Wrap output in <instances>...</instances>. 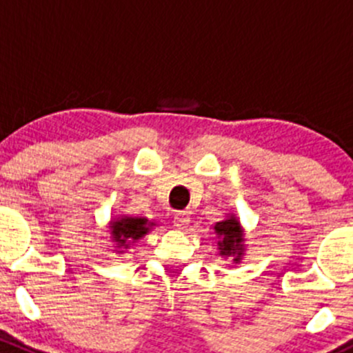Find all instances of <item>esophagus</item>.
Returning a JSON list of instances; mask_svg holds the SVG:
<instances>
[{
	"mask_svg": "<svg viewBox=\"0 0 353 353\" xmlns=\"http://www.w3.org/2000/svg\"><path fill=\"white\" fill-rule=\"evenodd\" d=\"M188 223H190V213L176 212V215H174V225H176L177 229H184Z\"/></svg>",
	"mask_w": 353,
	"mask_h": 353,
	"instance_id": "34e87169",
	"label": "esophagus"
}]
</instances>
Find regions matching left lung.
Masks as SVG:
<instances>
[{
	"instance_id": "obj_1",
	"label": "left lung",
	"mask_w": 353,
	"mask_h": 353,
	"mask_svg": "<svg viewBox=\"0 0 353 353\" xmlns=\"http://www.w3.org/2000/svg\"><path fill=\"white\" fill-rule=\"evenodd\" d=\"M216 234H219L222 239L219 241V249L220 254L223 256H234V261H239L241 254H243V234H241L239 222L236 219L223 220L215 225Z\"/></svg>"
}]
</instances>
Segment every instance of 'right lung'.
Segmentation results:
<instances>
[{"label":"right lung","instance_id":"add662e5","mask_svg":"<svg viewBox=\"0 0 353 353\" xmlns=\"http://www.w3.org/2000/svg\"><path fill=\"white\" fill-rule=\"evenodd\" d=\"M148 225H154V223H147V219L124 216V219L112 223L114 243H117V248L126 249L130 243L140 239L141 236H145L148 232Z\"/></svg>","mask_w":353,"mask_h":353}]
</instances>
